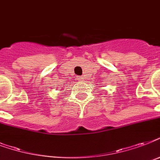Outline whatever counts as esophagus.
Segmentation results:
<instances>
[{"instance_id": "esophagus-1", "label": "esophagus", "mask_w": 160, "mask_h": 160, "mask_svg": "<svg viewBox=\"0 0 160 160\" xmlns=\"http://www.w3.org/2000/svg\"><path fill=\"white\" fill-rule=\"evenodd\" d=\"M77 79L80 80V81H82V80H84V77H83V76H77Z\"/></svg>"}]
</instances>
